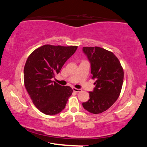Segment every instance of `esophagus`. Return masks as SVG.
<instances>
[{"instance_id":"obj_1","label":"esophagus","mask_w":147,"mask_h":147,"mask_svg":"<svg viewBox=\"0 0 147 147\" xmlns=\"http://www.w3.org/2000/svg\"><path fill=\"white\" fill-rule=\"evenodd\" d=\"M73 90L74 91V92H76V93H78V92H81L82 90L80 89H77V88H73Z\"/></svg>"}]
</instances>
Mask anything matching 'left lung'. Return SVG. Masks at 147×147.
Instances as JSON below:
<instances>
[{
	"label": "left lung",
	"instance_id": "left-lung-1",
	"mask_svg": "<svg viewBox=\"0 0 147 147\" xmlns=\"http://www.w3.org/2000/svg\"><path fill=\"white\" fill-rule=\"evenodd\" d=\"M83 53L91 64L92 79L95 87L89 91V98L84 108L94 114L105 111L117 100L123 86L124 71L113 53L100 47H83Z\"/></svg>",
	"mask_w": 147,
	"mask_h": 147
}]
</instances>
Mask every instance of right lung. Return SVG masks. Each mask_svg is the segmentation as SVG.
Returning <instances> with one entry per match:
<instances>
[{
	"instance_id": "1",
	"label": "right lung",
	"mask_w": 147,
	"mask_h": 147,
	"mask_svg": "<svg viewBox=\"0 0 147 147\" xmlns=\"http://www.w3.org/2000/svg\"><path fill=\"white\" fill-rule=\"evenodd\" d=\"M77 46L45 45L32 52L24 68V86L37 108L46 115L60 113L65 107L73 89L52 80Z\"/></svg>"
}]
</instances>
